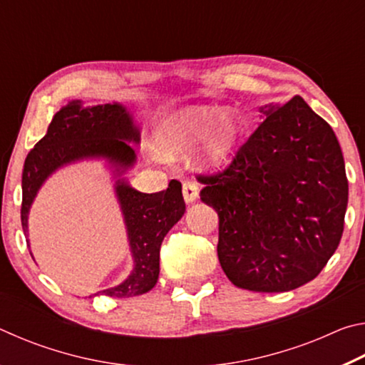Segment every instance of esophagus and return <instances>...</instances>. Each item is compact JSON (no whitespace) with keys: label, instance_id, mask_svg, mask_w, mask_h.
Segmentation results:
<instances>
[{"label":"esophagus","instance_id":"34e87169","mask_svg":"<svg viewBox=\"0 0 365 365\" xmlns=\"http://www.w3.org/2000/svg\"><path fill=\"white\" fill-rule=\"evenodd\" d=\"M183 197L187 202H193L197 200V193H200V190H197V183L193 180H187L183 182Z\"/></svg>","mask_w":365,"mask_h":365}]
</instances>
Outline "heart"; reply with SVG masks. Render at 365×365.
I'll return each instance as SVG.
<instances>
[{
  "instance_id": "1",
  "label": "heart",
  "mask_w": 365,
  "mask_h": 365,
  "mask_svg": "<svg viewBox=\"0 0 365 365\" xmlns=\"http://www.w3.org/2000/svg\"><path fill=\"white\" fill-rule=\"evenodd\" d=\"M240 130L242 123L233 113L222 114L215 106H190L165 120L163 143L169 151H187L206 138L202 164L220 168L233 153Z\"/></svg>"
}]
</instances>
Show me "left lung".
I'll return each instance as SVG.
<instances>
[{
  "mask_svg": "<svg viewBox=\"0 0 365 365\" xmlns=\"http://www.w3.org/2000/svg\"><path fill=\"white\" fill-rule=\"evenodd\" d=\"M261 113L265 120L230 165L197 180L219 215L217 256L228 280L282 293L316 279L336 251L348 178L335 132L301 96Z\"/></svg>",
  "mask_w": 365,
  "mask_h": 365,
  "instance_id": "left-lung-1",
  "label": "left lung"
}]
</instances>
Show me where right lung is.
I'll list each match as a JSON object with an SVG mask.
<instances>
[{
  "label": "right lung",
  "mask_w": 365,
  "mask_h": 365,
  "mask_svg": "<svg viewBox=\"0 0 365 365\" xmlns=\"http://www.w3.org/2000/svg\"><path fill=\"white\" fill-rule=\"evenodd\" d=\"M127 141H140V130L132 115L119 103L83 108L82 101H71L54 114L48 132L26 158L22 172V228L27 235L30 206L43 182L54 170L80 159L104 158L120 177L137 160ZM115 195L125 220L128 243L135 267L120 285L96 294L110 298H132L148 293L159 277L160 243L185 214L182 183L172 180L159 193H141L125 178H117ZM95 294V296H96ZM91 298V296H90Z\"/></svg>",
  "instance_id": "1"
}]
</instances>
